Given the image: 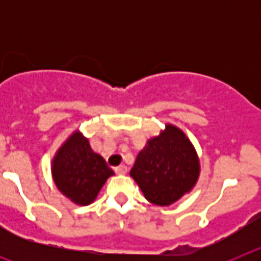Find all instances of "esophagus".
Wrapping results in <instances>:
<instances>
[{"label": "esophagus", "instance_id": "esophagus-1", "mask_svg": "<svg viewBox=\"0 0 261 261\" xmlns=\"http://www.w3.org/2000/svg\"><path fill=\"white\" fill-rule=\"evenodd\" d=\"M115 171H116V174H120V175H124L128 172V167H126L125 165H120L119 167L115 168Z\"/></svg>", "mask_w": 261, "mask_h": 261}]
</instances>
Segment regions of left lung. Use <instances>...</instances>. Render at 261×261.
Instances as JSON below:
<instances>
[{
	"mask_svg": "<svg viewBox=\"0 0 261 261\" xmlns=\"http://www.w3.org/2000/svg\"><path fill=\"white\" fill-rule=\"evenodd\" d=\"M130 176L147 201L168 206L193 190L200 176V159L186 133L166 124L138 153Z\"/></svg>",
	"mask_w": 261,
	"mask_h": 261,
	"instance_id": "obj_1",
	"label": "left lung"
}]
</instances>
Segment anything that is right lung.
Listing matches in <instances>:
<instances>
[{
	"mask_svg": "<svg viewBox=\"0 0 261 261\" xmlns=\"http://www.w3.org/2000/svg\"><path fill=\"white\" fill-rule=\"evenodd\" d=\"M50 171L57 190L81 206L91 204L108 177L114 175L80 130H74L59 147Z\"/></svg>",
	"mask_w": 261,
	"mask_h": 261,
	"instance_id": "add662e5",
	"label": "right lung"
}]
</instances>
